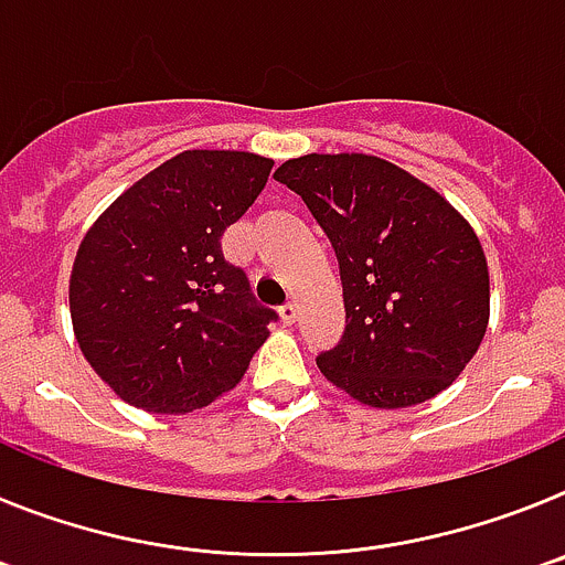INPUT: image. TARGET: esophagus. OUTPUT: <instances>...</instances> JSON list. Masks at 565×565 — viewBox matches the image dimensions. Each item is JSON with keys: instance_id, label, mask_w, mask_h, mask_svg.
Masks as SVG:
<instances>
[{"instance_id": "esophagus-1", "label": "esophagus", "mask_w": 565, "mask_h": 565, "mask_svg": "<svg viewBox=\"0 0 565 565\" xmlns=\"http://www.w3.org/2000/svg\"><path fill=\"white\" fill-rule=\"evenodd\" d=\"M297 317H299V311H297V306H291V302L279 308V319H282V326H294V322H297Z\"/></svg>"}]
</instances>
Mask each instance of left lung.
Here are the masks:
<instances>
[{
  "instance_id": "8db88e82",
  "label": "left lung",
  "mask_w": 565,
  "mask_h": 565,
  "mask_svg": "<svg viewBox=\"0 0 565 565\" xmlns=\"http://www.w3.org/2000/svg\"><path fill=\"white\" fill-rule=\"evenodd\" d=\"M274 178L306 201L337 252L344 333L317 356L322 376L382 411L447 391L489 322L472 226L436 189L373 154H302Z\"/></svg>"
}]
</instances>
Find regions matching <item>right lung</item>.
<instances>
[{"label":"right lung","mask_w":565,"mask_h":565,"mask_svg":"<svg viewBox=\"0 0 565 565\" xmlns=\"http://www.w3.org/2000/svg\"><path fill=\"white\" fill-rule=\"evenodd\" d=\"M274 161L189 149L161 163L93 223L70 274V317L93 371L124 402L189 413L232 391L268 337L221 237L257 201Z\"/></svg>","instance_id":"1"}]
</instances>
